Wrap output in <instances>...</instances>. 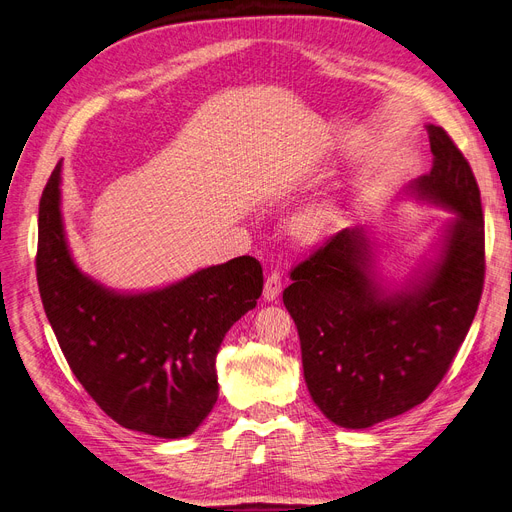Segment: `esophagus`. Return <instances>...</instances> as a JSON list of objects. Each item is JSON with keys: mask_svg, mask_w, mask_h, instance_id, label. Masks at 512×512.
I'll use <instances>...</instances> for the list:
<instances>
[{"mask_svg": "<svg viewBox=\"0 0 512 512\" xmlns=\"http://www.w3.org/2000/svg\"><path fill=\"white\" fill-rule=\"evenodd\" d=\"M282 291V278H280V272H272L266 280V285H263V299L266 301H276L278 295Z\"/></svg>", "mask_w": 512, "mask_h": 512, "instance_id": "esophagus-1", "label": "esophagus"}]
</instances>
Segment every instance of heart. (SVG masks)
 <instances>
[{
	"label": "heart",
	"instance_id": "1",
	"mask_svg": "<svg viewBox=\"0 0 512 512\" xmlns=\"http://www.w3.org/2000/svg\"><path fill=\"white\" fill-rule=\"evenodd\" d=\"M339 223V211L337 206L331 200H323L316 202L312 206H308L306 211H301L293 223L295 232L308 240V242H316L320 238L329 236Z\"/></svg>",
	"mask_w": 512,
	"mask_h": 512
}]
</instances>
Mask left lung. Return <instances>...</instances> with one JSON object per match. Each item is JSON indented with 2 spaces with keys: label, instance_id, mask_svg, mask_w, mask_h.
Returning <instances> with one entry per match:
<instances>
[{
  "label": "left lung",
  "instance_id": "1",
  "mask_svg": "<svg viewBox=\"0 0 512 512\" xmlns=\"http://www.w3.org/2000/svg\"><path fill=\"white\" fill-rule=\"evenodd\" d=\"M432 168L409 185L445 206L432 266L403 289L375 272V244L346 227L291 270L282 301L295 320L312 401L342 428H369L424 403L453 363L485 280L481 192L462 151L428 124Z\"/></svg>",
  "mask_w": 512,
  "mask_h": 512
}]
</instances>
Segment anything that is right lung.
<instances>
[{
	"label": "right lung",
	"instance_id": "right-lung-1",
	"mask_svg": "<svg viewBox=\"0 0 512 512\" xmlns=\"http://www.w3.org/2000/svg\"><path fill=\"white\" fill-rule=\"evenodd\" d=\"M61 162L37 219V287L78 382L113 422L160 439L192 434L217 403L215 358L225 333L257 306L263 270L242 255L164 289L116 293L69 253Z\"/></svg>",
	"mask_w": 512,
	"mask_h": 512
}]
</instances>
